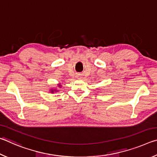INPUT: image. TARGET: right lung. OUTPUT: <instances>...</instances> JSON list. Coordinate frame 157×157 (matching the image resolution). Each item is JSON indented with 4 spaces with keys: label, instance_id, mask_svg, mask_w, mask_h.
I'll list each match as a JSON object with an SVG mask.
<instances>
[{
    "label": "right lung",
    "instance_id": "add662e5",
    "mask_svg": "<svg viewBox=\"0 0 157 157\" xmlns=\"http://www.w3.org/2000/svg\"><path fill=\"white\" fill-rule=\"evenodd\" d=\"M59 87H61V85H59ZM57 91V90H52V89H51V91H51L52 93H54V91Z\"/></svg>",
    "mask_w": 157,
    "mask_h": 157
}]
</instances>
